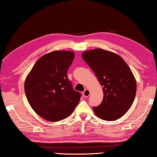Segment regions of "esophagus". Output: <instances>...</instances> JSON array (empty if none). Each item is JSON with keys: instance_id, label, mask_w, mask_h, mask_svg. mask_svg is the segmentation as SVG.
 I'll use <instances>...</instances> for the list:
<instances>
[{"instance_id": "1", "label": "esophagus", "mask_w": 157, "mask_h": 157, "mask_svg": "<svg viewBox=\"0 0 157 157\" xmlns=\"http://www.w3.org/2000/svg\"><path fill=\"white\" fill-rule=\"evenodd\" d=\"M90 90H87V89H86V90H85V91L83 92V97H86V98H87L90 96Z\"/></svg>"}]
</instances>
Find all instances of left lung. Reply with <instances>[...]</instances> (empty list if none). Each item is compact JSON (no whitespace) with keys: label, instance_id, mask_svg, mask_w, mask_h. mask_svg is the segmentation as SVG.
<instances>
[{"label":"left lung","instance_id":"8db88e82","mask_svg":"<svg viewBox=\"0 0 157 157\" xmlns=\"http://www.w3.org/2000/svg\"><path fill=\"white\" fill-rule=\"evenodd\" d=\"M82 57L103 87L102 102L93 108L95 114L108 121L123 117L132 105L136 92L130 67L119 55L103 49L86 51Z\"/></svg>","mask_w":157,"mask_h":157}]
</instances>
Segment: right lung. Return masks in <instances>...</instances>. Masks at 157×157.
I'll return each instance as SVG.
<instances>
[{
	"label": "right lung",
	"instance_id": "right-lung-1",
	"mask_svg": "<svg viewBox=\"0 0 157 157\" xmlns=\"http://www.w3.org/2000/svg\"><path fill=\"white\" fill-rule=\"evenodd\" d=\"M74 55L73 52L65 50L43 55L25 81V92L30 106L48 121L66 119L81 99V94L73 90L67 74Z\"/></svg>",
	"mask_w": 157,
	"mask_h": 157
}]
</instances>
